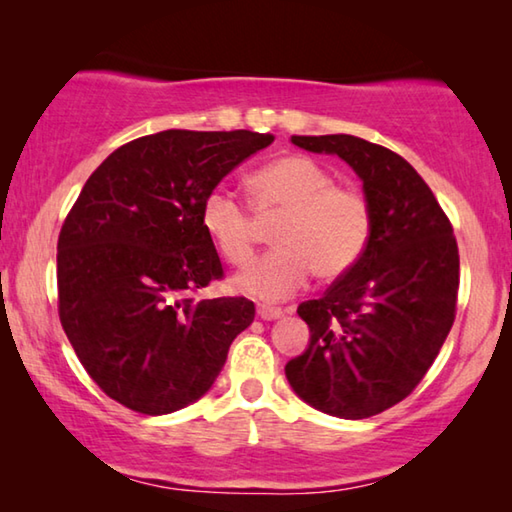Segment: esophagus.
<instances>
[{"instance_id":"1","label":"esophagus","mask_w":512,"mask_h":512,"mask_svg":"<svg viewBox=\"0 0 512 512\" xmlns=\"http://www.w3.org/2000/svg\"><path fill=\"white\" fill-rule=\"evenodd\" d=\"M257 316L262 320H275V318H282L284 311L280 307H271V305H259L257 307Z\"/></svg>"}]
</instances>
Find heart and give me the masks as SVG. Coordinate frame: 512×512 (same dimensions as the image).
Listing matches in <instances>:
<instances>
[{
	"mask_svg": "<svg viewBox=\"0 0 512 512\" xmlns=\"http://www.w3.org/2000/svg\"><path fill=\"white\" fill-rule=\"evenodd\" d=\"M253 212L275 221L277 248L237 275L235 287L262 300L300 291L311 273L332 280L359 262L370 239V205L359 189L336 185L332 173L307 155H284L250 178ZM201 225L225 262L244 266L255 250V219L225 187L201 203Z\"/></svg>",
	"mask_w": 512,
	"mask_h": 512,
	"instance_id": "heart-1",
	"label": "heart"
}]
</instances>
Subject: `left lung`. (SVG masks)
Instances as JSON below:
<instances>
[{"instance_id":"1","label":"left lung","mask_w":512,"mask_h":512,"mask_svg":"<svg viewBox=\"0 0 512 512\" xmlns=\"http://www.w3.org/2000/svg\"><path fill=\"white\" fill-rule=\"evenodd\" d=\"M339 155L370 205L368 246L323 298L298 316L309 348L287 363L300 400L345 420L391 409L427 375L456 316L458 246L443 207L402 155L354 135H293Z\"/></svg>"}]
</instances>
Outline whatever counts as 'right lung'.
I'll use <instances>...</instances> for the list:
<instances>
[{"instance_id": "add662e5", "label": "right lung", "mask_w": 512, "mask_h": 512, "mask_svg": "<svg viewBox=\"0 0 512 512\" xmlns=\"http://www.w3.org/2000/svg\"><path fill=\"white\" fill-rule=\"evenodd\" d=\"M275 140L250 131H162L119 146L83 185L58 237V316L97 386L164 415L219 377L253 323L246 298L194 300L223 277L201 203Z\"/></svg>"}]
</instances>
